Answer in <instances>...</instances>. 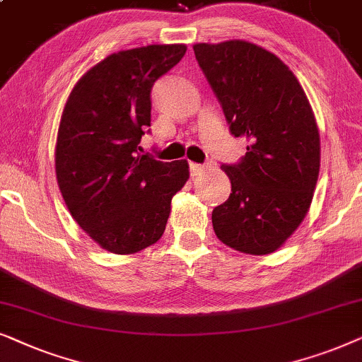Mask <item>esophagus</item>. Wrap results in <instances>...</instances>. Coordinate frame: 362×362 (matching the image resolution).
Returning a JSON list of instances; mask_svg holds the SVG:
<instances>
[{"mask_svg":"<svg viewBox=\"0 0 362 362\" xmlns=\"http://www.w3.org/2000/svg\"><path fill=\"white\" fill-rule=\"evenodd\" d=\"M205 165H200V163H194V162H190V173L194 177H197V175H200V173H204L205 172Z\"/></svg>","mask_w":362,"mask_h":362,"instance_id":"obj_1","label":"esophagus"}]
</instances>
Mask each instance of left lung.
I'll use <instances>...</instances> for the list:
<instances>
[{
	"mask_svg": "<svg viewBox=\"0 0 362 362\" xmlns=\"http://www.w3.org/2000/svg\"><path fill=\"white\" fill-rule=\"evenodd\" d=\"M235 137L238 165H221L231 194L211 214L215 235L247 255L276 252L310 210L320 175V131L300 81L276 54L243 40L194 45Z\"/></svg>",
	"mask_w": 362,
	"mask_h": 362,
	"instance_id": "left-lung-1",
	"label": "left lung"
}]
</instances>
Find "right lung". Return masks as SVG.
<instances>
[{
	"label": "right lung",
	"mask_w": 362,
	"mask_h": 362,
	"mask_svg": "<svg viewBox=\"0 0 362 362\" xmlns=\"http://www.w3.org/2000/svg\"><path fill=\"white\" fill-rule=\"evenodd\" d=\"M187 51L148 45L109 54L72 88L57 131L56 178L64 204L100 248L132 255L160 240L187 160L139 153L151 125V90Z\"/></svg>",
	"instance_id": "1"
}]
</instances>
